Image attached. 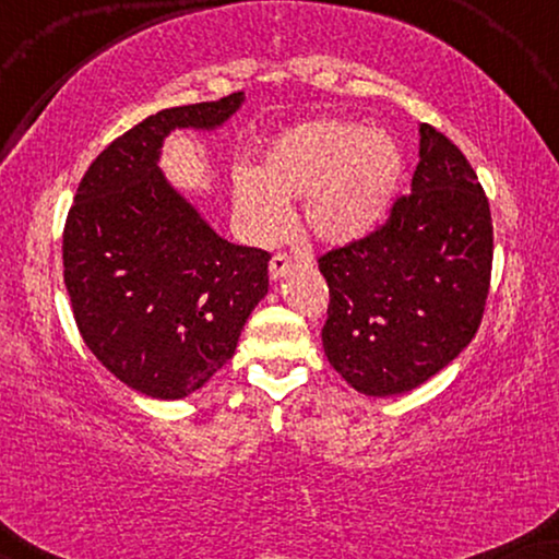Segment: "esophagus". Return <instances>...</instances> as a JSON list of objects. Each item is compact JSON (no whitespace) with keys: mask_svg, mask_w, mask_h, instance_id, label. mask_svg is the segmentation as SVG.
I'll list each match as a JSON object with an SVG mask.
<instances>
[{"mask_svg":"<svg viewBox=\"0 0 559 559\" xmlns=\"http://www.w3.org/2000/svg\"><path fill=\"white\" fill-rule=\"evenodd\" d=\"M293 272V259H289L287 254H274L272 259H270V280H282V277H287V274Z\"/></svg>","mask_w":559,"mask_h":559,"instance_id":"obj_1","label":"esophagus"}]
</instances>
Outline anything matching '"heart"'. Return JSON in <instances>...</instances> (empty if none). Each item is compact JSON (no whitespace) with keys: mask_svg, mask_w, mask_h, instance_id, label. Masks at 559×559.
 <instances>
[{"mask_svg":"<svg viewBox=\"0 0 559 559\" xmlns=\"http://www.w3.org/2000/svg\"><path fill=\"white\" fill-rule=\"evenodd\" d=\"M392 134L356 121L316 119L270 140L257 170L234 175V216L257 243H274L302 201V224L328 247H348L384 224L402 186Z\"/></svg>","mask_w":559,"mask_h":559,"instance_id":"obj_1","label":"heart"}]
</instances>
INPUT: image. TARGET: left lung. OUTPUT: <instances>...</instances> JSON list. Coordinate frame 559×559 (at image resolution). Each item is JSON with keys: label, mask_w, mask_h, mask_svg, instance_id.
<instances>
[{"label": "left lung", "mask_w": 559, "mask_h": 559, "mask_svg": "<svg viewBox=\"0 0 559 559\" xmlns=\"http://www.w3.org/2000/svg\"><path fill=\"white\" fill-rule=\"evenodd\" d=\"M493 226L484 188L445 134L419 124L412 195L384 228L320 257L331 289L323 348L356 392L425 384L476 335L491 282Z\"/></svg>", "instance_id": "obj_1"}]
</instances>
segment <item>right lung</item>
<instances>
[{
  "mask_svg": "<svg viewBox=\"0 0 559 559\" xmlns=\"http://www.w3.org/2000/svg\"><path fill=\"white\" fill-rule=\"evenodd\" d=\"M243 91L152 114L83 175L63 231L75 325L98 361L134 392L182 400L228 358L270 289V254L236 247L159 167L173 132H216Z\"/></svg>",
  "mask_w": 559,
  "mask_h": 559,
  "instance_id": "1",
  "label": "right lung"
}]
</instances>
